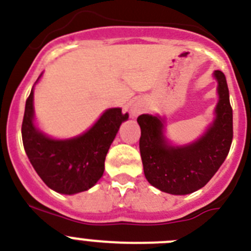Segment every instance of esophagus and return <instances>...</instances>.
Masks as SVG:
<instances>
[{
  "mask_svg": "<svg viewBox=\"0 0 251 251\" xmlns=\"http://www.w3.org/2000/svg\"><path fill=\"white\" fill-rule=\"evenodd\" d=\"M144 108H146V105H144L143 100H134V102H132V104H130V116L138 117L142 112H143Z\"/></svg>",
  "mask_w": 251,
  "mask_h": 251,
  "instance_id": "obj_1",
  "label": "esophagus"
}]
</instances>
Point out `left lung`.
I'll return each instance as SVG.
<instances>
[{"label": "left lung", "instance_id": "obj_1", "mask_svg": "<svg viewBox=\"0 0 251 251\" xmlns=\"http://www.w3.org/2000/svg\"><path fill=\"white\" fill-rule=\"evenodd\" d=\"M218 103L214 119L195 141L176 144L168 138L165 118L159 114H142L141 151L144 176L151 185L173 195H187L201 189L224 163L233 142V109L226 78L214 71Z\"/></svg>", "mask_w": 251, "mask_h": 251}]
</instances>
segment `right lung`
<instances>
[{"mask_svg":"<svg viewBox=\"0 0 251 251\" xmlns=\"http://www.w3.org/2000/svg\"><path fill=\"white\" fill-rule=\"evenodd\" d=\"M34 86L26 100L22 122V141L32 167L46 185L59 194L73 195L91 189L102 178L105 155L129 114L122 113V108H108L86 132L58 139L46 134L37 126Z\"/></svg>","mask_w":251,"mask_h":251,"instance_id":"1","label":"right lung"}]
</instances>
